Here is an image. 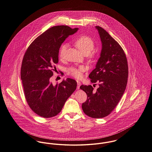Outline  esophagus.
<instances>
[{
    "label": "esophagus",
    "instance_id": "34e87169",
    "mask_svg": "<svg viewBox=\"0 0 152 152\" xmlns=\"http://www.w3.org/2000/svg\"><path fill=\"white\" fill-rule=\"evenodd\" d=\"M77 89L79 90L80 88V86L81 85V83L80 82H79V81H77Z\"/></svg>",
    "mask_w": 152,
    "mask_h": 152
}]
</instances>
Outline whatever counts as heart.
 I'll use <instances>...</instances> for the list:
<instances>
[{
  "label": "heart",
  "mask_w": 152,
  "mask_h": 152,
  "mask_svg": "<svg viewBox=\"0 0 152 152\" xmlns=\"http://www.w3.org/2000/svg\"><path fill=\"white\" fill-rule=\"evenodd\" d=\"M74 44L79 51L84 56H87L89 58H92L94 54L91 53L95 47L93 40L88 36H82L76 39ZM66 49V45H63L59 49V56L60 58H63ZM85 70V68L83 66L78 68L72 67L68 69V73L72 76L76 78L80 79L83 76V72Z\"/></svg>",
  "instance_id": "b5f03b06"
}]
</instances>
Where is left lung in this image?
<instances>
[{"label": "left lung", "mask_w": 152, "mask_h": 152, "mask_svg": "<svg viewBox=\"0 0 152 152\" xmlns=\"http://www.w3.org/2000/svg\"><path fill=\"white\" fill-rule=\"evenodd\" d=\"M102 49L95 68L89 75L91 83H99L94 91L91 86L82 85L80 88L87 95L82 104L86 115L93 118H103L115 108L125 91L129 76L127 60L123 48L102 28L96 26Z\"/></svg>", "instance_id": "obj_1"}]
</instances>
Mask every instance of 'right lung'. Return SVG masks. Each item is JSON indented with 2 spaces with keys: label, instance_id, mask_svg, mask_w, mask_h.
Here are the masks:
<instances>
[{
  "label": "right lung",
  "instance_id": "add662e5",
  "mask_svg": "<svg viewBox=\"0 0 152 152\" xmlns=\"http://www.w3.org/2000/svg\"><path fill=\"white\" fill-rule=\"evenodd\" d=\"M78 28L65 25L51 27L30 45L23 56L21 79L26 100L37 115L50 118L58 115L66 101L76 90L77 82L67 78L53 85L54 65L58 62L59 48Z\"/></svg>",
  "mask_w": 152,
  "mask_h": 152
}]
</instances>
